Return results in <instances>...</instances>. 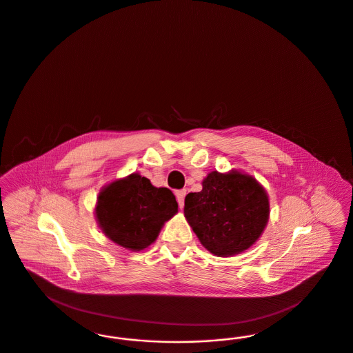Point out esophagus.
Listing matches in <instances>:
<instances>
[{"label": "esophagus", "mask_w": 353, "mask_h": 353, "mask_svg": "<svg viewBox=\"0 0 353 353\" xmlns=\"http://www.w3.org/2000/svg\"><path fill=\"white\" fill-rule=\"evenodd\" d=\"M185 196H186V190H185V189L176 190V199H177V202H179L180 209H183V208H184Z\"/></svg>", "instance_id": "esophagus-1"}]
</instances>
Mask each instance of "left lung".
Masks as SVG:
<instances>
[{"label":"left lung","instance_id":"8db88e82","mask_svg":"<svg viewBox=\"0 0 353 353\" xmlns=\"http://www.w3.org/2000/svg\"><path fill=\"white\" fill-rule=\"evenodd\" d=\"M269 197L255 179L212 172L185 197L184 214L202 246L219 256L249 249L269 221Z\"/></svg>","mask_w":353,"mask_h":353}]
</instances>
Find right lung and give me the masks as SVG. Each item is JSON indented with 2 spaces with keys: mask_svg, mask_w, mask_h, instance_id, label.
Wrapping results in <instances>:
<instances>
[{
  "mask_svg": "<svg viewBox=\"0 0 353 353\" xmlns=\"http://www.w3.org/2000/svg\"><path fill=\"white\" fill-rule=\"evenodd\" d=\"M177 206L170 189L156 188L147 177L132 173L101 190L95 214L111 241L139 252L154 242Z\"/></svg>",
  "mask_w": 353,
  "mask_h": 353,
  "instance_id": "1",
  "label": "right lung"
}]
</instances>
